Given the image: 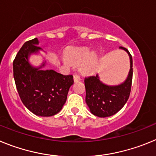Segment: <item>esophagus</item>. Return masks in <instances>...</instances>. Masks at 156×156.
Returning <instances> with one entry per match:
<instances>
[{
	"label": "esophagus",
	"mask_w": 156,
	"mask_h": 156,
	"mask_svg": "<svg viewBox=\"0 0 156 156\" xmlns=\"http://www.w3.org/2000/svg\"><path fill=\"white\" fill-rule=\"evenodd\" d=\"M73 79L75 82H78V81L80 80V75L77 73H75L73 74Z\"/></svg>",
	"instance_id": "34e87169"
}]
</instances>
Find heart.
Instances as JSON below:
<instances>
[{"label": "heart", "instance_id": "1", "mask_svg": "<svg viewBox=\"0 0 156 156\" xmlns=\"http://www.w3.org/2000/svg\"><path fill=\"white\" fill-rule=\"evenodd\" d=\"M90 55V51L87 49H70L69 51L66 52V57L67 61L69 62L70 63H75V64H78V63L81 62L83 61L85 58L89 56ZM95 62L94 56L92 55L89 58L87 62L85 63L83 66H82V70L84 72H87L91 69L92 66L94 65Z\"/></svg>", "mask_w": 156, "mask_h": 156}]
</instances>
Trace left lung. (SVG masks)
I'll list each match as a JSON object with an SVG mask.
<instances>
[{
    "label": "left lung",
    "mask_w": 156,
    "mask_h": 156,
    "mask_svg": "<svg viewBox=\"0 0 156 156\" xmlns=\"http://www.w3.org/2000/svg\"><path fill=\"white\" fill-rule=\"evenodd\" d=\"M129 54L130 70L123 83L119 86L109 87L103 84L97 76L84 78L86 88V103L91 113L98 117L111 116L124 106L129 97L133 78V60L126 48L120 47Z\"/></svg>",
    "instance_id": "obj_1"
}]
</instances>
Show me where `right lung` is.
<instances>
[{"mask_svg": "<svg viewBox=\"0 0 156 156\" xmlns=\"http://www.w3.org/2000/svg\"><path fill=\"white\" fill-rule=\"evenodd\" d=\"M37 44L38 40L34 38L20 48L13 61L14 79L19 97L30 112L41 116H51L66 103L73 76L32 67L28 55L41 49Z\"/></svg>", "mask_w": 156, "mask_h": 156, "instance_id": "obj_1", "label": "right lung"}]
</instances>
